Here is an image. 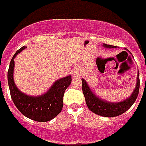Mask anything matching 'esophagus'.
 Wrapping results in <instances>:
<instances>
[{"label": "esophagus", "instance_id": "obj_1", "mask_svg": "<svg viewBox=\"0 0 146 146\" xmlns=\"http://www.w3.org/2000/svg\"><path fill=\"white\" fill-rule=\"evenodd\" d=\"M72 74L74 77H76V76H78V74H79V73H78V72L77 70H73L72 72Z\"/></svg>", "mask_w": 146, "mask_h": 146}]
</instances>
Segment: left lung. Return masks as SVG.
<instances>
[{
    "mask_svg": "<svg viewBox=\"0 0 146 146\" xmlns=\"http://www.w3.org/2000/svg\"><path fill=\"white\" fill-rule=\"evenodd\" d=\"M104 46L106 48H115V46L109 45L106 44H104ZM82 92L85 96L88 108L94 113L104 117H115L125 112L128 109L131 108V106L135 102L139 92L140 81L139 72L137 75L136 86L133 93L129 98L118 103L108 102L98 98L91 91L85 80L82 79Z\"/></svg>",
    "mask_w": 146,
    "mask_h": 146,
    "instance_id": "8db88e82",
    "label": "left lung"
}]
</instances>
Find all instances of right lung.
Here are the masks:
<instances>
[{
  "label": "right lung",
  "instance_id": "add662e5",
  "mask_svg": "<svg viewBox=\"0 0 146 146\" xmlns=\"http://www.w3.org/2000/svg\"><path fill=\"white\" fill-rule=\"evenodd\" d=\"M26 48V46H23L17 50L10 62L7 81L12 101L17 109L28 119L40 122L50 121L61 112L63 107L64 93L72 82V76L68 75L56 81L48 92L41 96L31 97L21 92L16 87L13 78L14 58Z\"/></svg>",
  "mask_w": 146,
  "mask_h": 146
}]
</instances>
